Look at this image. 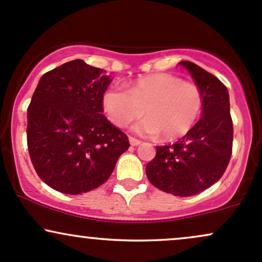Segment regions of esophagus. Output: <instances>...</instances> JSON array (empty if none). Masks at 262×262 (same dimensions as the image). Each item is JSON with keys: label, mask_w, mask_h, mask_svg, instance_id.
I'll list each match as a JSON object with an SVG mask.
<instances>
[{"label": "esophagus", "mask_w": 262, "mask_h": 262, "mask_svg": "<svg viewBox=\"0 0 262 262\" xmlns=\"http://www.w3.org/2000/svg\"><path fill=\"white\" fill-rule=\"evenodd\" d=\"M130 143H131V146H139L140 143H141V141L140 140H137V139H135V137H132V136H130Z\"/></svg>", "instance_id": "esophagus-1"}]
</instances>
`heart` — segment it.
Listing matches in <instances>:
<instances>
[{
    "mask_svg": "<svg viewBox=\"0 0 262 262\" xmlns=\"http://www.w3.org/2000/svg\"><path fill=\"white\" fill-rule=\"evenodd\" d=\"M203 93L199 86L179 76L157 73L137 79L130 90L111 88L102 96V107L117 127H126L145 114L134 130L143 136L163 134L178 140L194 127L202 115Z\"/></svg>",
    "mask_w": 262,
    "mask_h": 262,
    "instance_id": "b5f03b06",
    "label": "heart"
}]
</instances>
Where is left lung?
<instances>
[{
  "label": "left lung",
  "mask_w": 262,
  "mask_h": 262,
  "mask_svg": "<svg viewBox=\"0 0 262 262\" xmlns=\"http://www.w3.org/2000/svg\"><path fill=\"white\" fill-rule=\"evenodd\" d=\"M189 70L203 93V116L177 143L156 146V157L147 163L148 181L158 189L190 196L213 186L224 174L233 152V120L228 89L216 76L192 61Z\"/></svg>",
  "instance_id": "8db88e82"
}]
</instances>
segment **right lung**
Instances as JSON below:
<instances>
[{
	"instance_id": "add662e5",
	"label": "right lung",
	"mask_w": 262,
	"mask_h": 262,
	"mask_svg": "<svg viewBox=\"0 0 262 262\" xmlns=\"http://www.w3.org/2000/svg\"><path fill=\"white\" fill-rule=\"evenodd\" d=\"M110 84L100 68L75 59L47 72L27 108V145L37 174L66 194L104 184L130 147L126 134L102 115Z\"/></svg>"
}]
</instances>
